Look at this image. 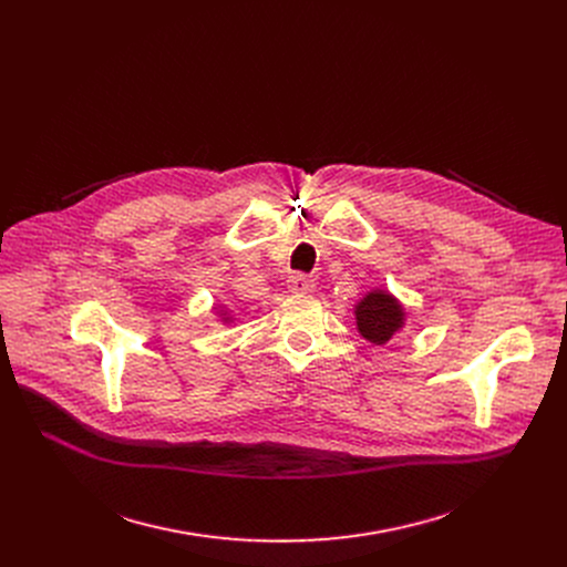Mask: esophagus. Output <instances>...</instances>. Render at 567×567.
Listing matches in <instances>:
<instances>
[{
  "instance_id": "34e87169",
  "label": "esophagus",
  "mask_w": 567,
  "mask_h": 567,
  "mask_svg": "<svg viewBox=\"0 0 567 567\" xmlns=\"http://www.w3.org/2000/svg\"><path fill=\"white\" fill-rule=\"evenodd\" d=\"M287 285H289V289H291L293 293H310V291H315V280L308 278V276H303V274L289 276Z\"/></svg>"
}]
</instances>
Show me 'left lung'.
Masks as SVG:
<instances>
[{"instance_id": "1", "label": "left lung", "mask_w": 567, "mask_h": 567, "mask_svg": "<svg viewBox=\"0 0 567 567\" xmlns=\"http://www.w3.org/2000/svg\"><path fill=\"white\" fill-rule=\"evenodd\" d=\"M355 312V329L359 333L372 342V344H385L402 326H404V308L395 299L393 293L383 289L368 291L359 306L353 308Z\"/></svg>"}]
</instances>
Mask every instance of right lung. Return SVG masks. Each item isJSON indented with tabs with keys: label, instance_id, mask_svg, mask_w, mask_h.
<instances>
[{
	"label": "right lung",
	"instance_id": "right-lung-1",
	"mask_svg": "<svg viewBox=\"0 0 567 567\" xmlns=\"http://www.w3.org/2000/svg\"><path fill=\"white\" fill-rule=\"evenodd\" d=\"M223 319H225V321H229V317H223Z\"/></svg>",
	"mask_w": 567,
	"mask_h": 567
}]
</instances>
